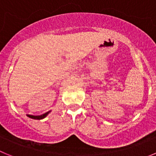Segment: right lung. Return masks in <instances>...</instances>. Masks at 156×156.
<instances>
[{
    "instance_id": "add662e5",
    "label": "right lung",
    "mask_w": 156,
    "mask_h": 156,
    "mask_svg": "<svg viewBox=\"0 0 156 156\" xmlns=\"http://www.w3.org/2000/svg\"><path fill=\"white\" fill-rule=\"evenodd\" d=\"M50 112H46V113L43 114V115H27V116L30 117V118H31V119H44V118H45V117L48 115V114Z\"/></svg>"
}]
</instances>
